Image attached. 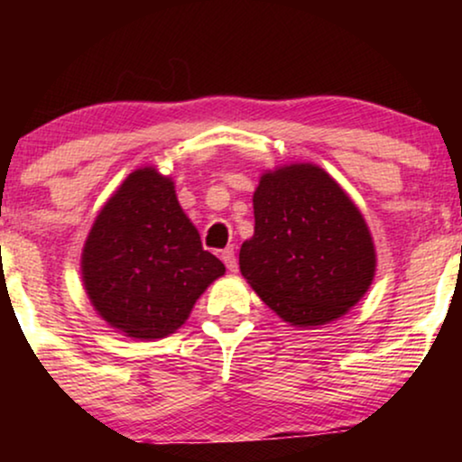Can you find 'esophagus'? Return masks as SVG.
<instances>
[{"instance_id": "obj_1", "label": "esophagus", "mask_w": 462, "mask_h": 462, "mask_svg": "<svg viewBox=\"0 0 462 462\" xmlns=\"http://www.w3.org/2000/svg\"><path fill=\"white\" fill-rule=\"evenodd\" d=\"M220 258H223V263L226 264V269L233 271V273H236V271H237L236 250H233V248H225L223 252H220Z\"/></svg>"}]
</instances>
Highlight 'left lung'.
Masks as SVG:
<instances>
[{
  "mask_svg": "<svg viewBox=\"0 0 462 462\" xmlns=\"http://www.w3.org/2000/svg\"><path fill=\"white\" fill-rule=\"evenodd\" d=\"M254 236L239 269L254 292L292 326L340 318L370 288L376 269L368 225L338 182L313 163L261 176Z\"/></svg>",
  "mask_w": 462,
  "mask_h": 462,
  "instance_id": "obj_1",
  "label": "left lung"
}]
</instances>
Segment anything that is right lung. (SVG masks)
I'll return each instance as SVG.
<instances>
[{"label": "right lung", "instance_id": "obj_1", "mask_svg": "<svg viewBox=\"0 0 462 462\" xmlns=\"http://www.w3.org/2000/svg\"><path fill=\"white\" fill-rule=\"evenodd\" d=\"M225 273L155 168L132 172L94 220L81 254L86 292L100 318L134 338H163Z\"/></svg>", "mask_w": 462, "mask_h": 462}]
</instances>
